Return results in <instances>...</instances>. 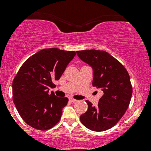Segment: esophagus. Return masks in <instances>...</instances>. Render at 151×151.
<instances>
[{
    "label": "esophagus",
    "mask_w": 151,
    "mask_h": 151,
    "mask_svg": "<svg viewBox=\"0 0 151 151\" xmlns=\"http://www.w3.org/2000/svg\"><path fill=\"white\" fill-rule=\"evenodd\" d=\"M69 100H70L71 102H76V101H77V99H73V98H70V99H69Z\"/></svg>",
    "instance_id": "obj_1"
}]
</instances>
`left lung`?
<instances>
[{
  "label": "left lung",
  "mask_w": 151,
  "mask_h": 151,
  "mask_svg": "<svg viewBox=\"0 0 151 151\" xmlns=\"http://www.w3.org/2000/svg\"><path fill=\"white\" fill-rule=\"evenodd\" d=\"M77 54L93 68V86L104 91L98 106L86 100L88 109L80 121L91 131H106L119 122L129 108L133 92L130 76L120 62L104 50H81Z\"/></svg>",
  "instance_id": "obj_1"
}]
</instances>
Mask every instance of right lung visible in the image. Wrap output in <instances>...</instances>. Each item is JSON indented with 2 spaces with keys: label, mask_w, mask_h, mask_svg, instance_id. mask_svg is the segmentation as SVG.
I'll list each match as a JSON object with an SVG mask.
<instances>
[{
  "label": "right lung",
  "mask_w": 151,
  "mask_h": 151,
  "mask_svg": "<svg viewBox=\"0 0 151 151\" xmlns=\"http://www.w3.org/2000/svg\"><path fill=\"white\" fill-rule=\"evenodd\" d=\"M74 51L58 48L43 49L22 64L13 81V99L20 116L34 129L46 131L60 121L67 97H58L49 88L55 85L71 60Z\"/></svg>",
  "instance_id": "add662e5"
}]
</instances>
